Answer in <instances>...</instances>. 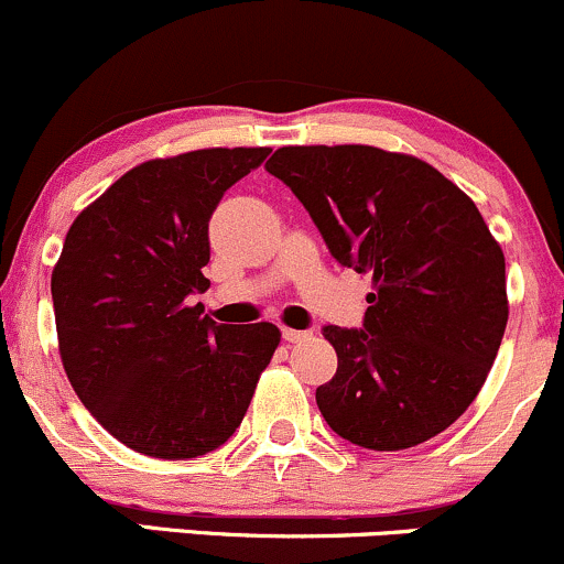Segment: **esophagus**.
I'll use <instances>...</instances> for the list:
<instances>
[{
	"mask_svg": "<svg viewBox=\"0 0 564 564\" xmlns=\"http://www.w3.org/2000/svg\"><path fill=\"white\" fill-rule=\"evenodd\" d=\"M283 339H286V343H305V339H311V332L286 329V326H283Z\"/></svg>",
	"mask_w": 564,
	"mask_h": 564,
	"instance_id": "1",
	"label": "esophagus"
}]
</instances>
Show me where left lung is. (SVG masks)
I'll use <instances>...</instances> for the list:
<instances>
[{"label":"left lung","instance_id":"8db88e82","mask_svg":"<svg viewBox=\"0 0 564 564\" xmlns=\"http://www.w3.org/2000/svg\"><path fill=\"white\" fill-rule=\"evenodd\" d=\"M264 169L339 264L372 272L364 329H324L337 372L315 401L329 429L377 453L449 429L509 321L503 251L471 197L425 160L367 144L281 147Z\"/></svg>","mask_w":564,"mask_h":564}]
</instances>
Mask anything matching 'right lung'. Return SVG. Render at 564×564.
I'll use <instances>...</instances> for the list:
<instances>
[{
	"mask_svg": "<svg viewBox=\"0 0 564 564\" xmlns=\"http://www.w3.org/2000/svg\"><path fill=\"white\" fill-rule=\"evenodd\" d=\"M268 147H214L122 173L79 212L53 268L58 352L117 442L184 460L221 447L281 343L278 326L216 324L187 296L212 283L208 219Z\"/></svg>",
	"mask_w": 564,
	"mask_h": 564,
	"instance_id": "obj_1",
	"label": "right lung"
}]
</instances>
